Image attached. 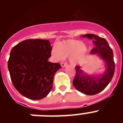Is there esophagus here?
<instances>
[{
    "label": "esophagus",
    "mask_w": 123,
    "mask_h": 123,
    "mask_svg": "<svg viewBox=\"0 0 123 123\" xmlns=\"http://www.w3.org/2000/svg\"><path fill=\"white\" fill-rule=\"evenodd\" d=\"M67 65V63H61V66H62V67H63V68L66 67Z\"/></svg>",
    "instance_id": "1"
}]
</instances>
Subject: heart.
Returning <instances> with one entry per match:
<instances>
[{
	"mask_svg": "<svg viewBox=\"0 0 123 123\" xmlns=\"http://www.w3.org/2000/svg\"><path fill=\"white\" fill-rule=\"evenodd\" d=\"M88 52V48L82 41L69 39L55 45L52 50V55L57 60L69 57L71 63L80 62Z\"/></svg>",
	"mask_w": 123,
	"mask_h": 123,
	"instance_id": "b5f03b06",
	"label": "heart"
}]
</instances>
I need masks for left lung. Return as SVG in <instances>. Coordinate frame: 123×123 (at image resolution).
Segmentation results:
<instances>
[{"label": "left lung", "instance_id": "8db88e82", "mask_svg": "<svg viewBox=\"0 0 123 123\" xmlns=\"http://www.w3.org/2000/svg\"><path fill=\"white\" fill-rule=\"evenodd\" d=\"M92 40L95 47L91 50V54H97L105 62V70L100 75H88L83 71L82 67L76 66L73 86L79 92L86 95L98 94L106 87L112 79L115 72L113 52L104 38L93 34L81 36Z\"/></svg>", "mask_w": 123, "mask_h": 123}]
</instances>
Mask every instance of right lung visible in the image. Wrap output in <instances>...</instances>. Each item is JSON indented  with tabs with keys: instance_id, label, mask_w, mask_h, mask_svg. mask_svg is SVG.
<instances>
[{
	"instance_id": "right-lung-1",
	"label": "right lung",
	"mask_w": 123,
	"mask_h": 123,
	"mask_svg": "<svg viewBox=\"0 0 123 123\" xmlns=\"http://www.w3.org/2000/svg\"><path fill=\"white\" fill-rule=\"evenodd\" d=\"M52 46L48 40L27 39L13 47L8 68L15 89L32 100L44 98L50 92L59 63L49 62Z\"/></svg>"
}]
</instances>
